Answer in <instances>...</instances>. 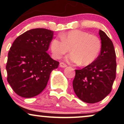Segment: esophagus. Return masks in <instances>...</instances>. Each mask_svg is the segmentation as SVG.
I'll use <instances>...</instances> for the list:
<instances>
[{
  "label": "esophagus",
  "mask_w": 124,
  "mask_h": 124,
  "mask_svg": "<svg viewBox=\"0 0 124 124\" xmlns=\"http://www.w3.org/2000/svg\"><path fill=\"white\" fill-rule=\"evenodd\" d=\"M59 65H60V66L61 68H65V67L67 66V65L65 64V63H63V62H61L60 64H59Z\"/></svg>",
  "instance_id": "obj_1"
}]
</instances>
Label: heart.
<instances>
[{
	"mask_svg": "<svg viewBox=\"0 0 124 124\" xmlns=\"http://www.w3.org/2000/svg\"><path fill=\"white\" fill-rule=\"evenodd\" d=\"M61 38H55L51 42L52 56L59 59L62 55L72 52L66 56L68 62L87 66L93 62L99 56L101 42L98 37L85 31L73 30L62 34Z\"/></svg>",
	"mask_w": 124,
	"mask_h": 124,
	"instance_id": "b5f03b06",
	"label": "heart"
}]
</instances>
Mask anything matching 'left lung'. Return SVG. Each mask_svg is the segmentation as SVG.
Returning <instances> with one entry per match:
<instances>
[{"label":"left lung","instance_id":"8db88e82","mask_svg":"<svg viewBox=\"0 0 124 124\" xmlns=\"http://www.w3.org/2000/svg\"><path fill=\"white\" fill-rule=\"evenodd\" d=\"M101 52L92 63L75 70L74 92L85 103H96L104 99L112 90L116 77V54L113 44L104 32L99 31Z\"/></svg>","mask_w":124,"mask_h":124}]
</instances>
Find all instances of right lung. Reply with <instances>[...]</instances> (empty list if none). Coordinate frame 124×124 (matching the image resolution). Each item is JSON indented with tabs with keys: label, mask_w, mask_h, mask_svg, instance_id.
<instances>
[{
	"label": "right lung",
	"mask_w": 124,
	"mask_h": 124,
	"mask_svg": "<svg viewBox=\"0 0 124 124\" xmlns=\"http://www.w3.org/2000/svg\"><path fill=\"white\" fill-rule=\"evenodd\" d=\"M54 31L45 28L28 30L15 39L8 53L6 68L8 83L18 96L31 98L41 93L49 75L58 67L46 51Z\"/></svg>",
	"instance_id": "obj_1"
}]
</instances>
